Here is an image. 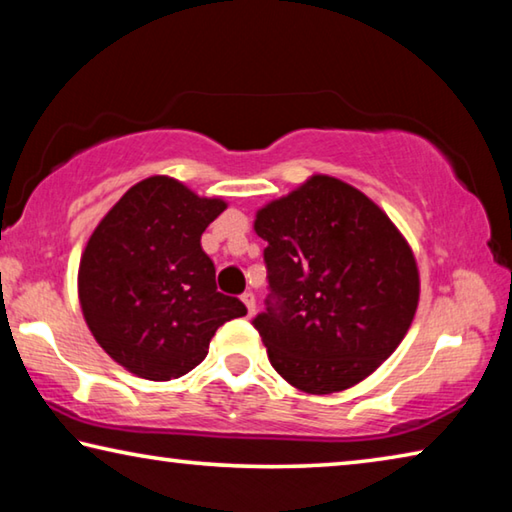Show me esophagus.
I'll list each match as a JSON object with an SVG mask.
<instances>
[{
  "mask_svg": "<svg viewBox=\"0 0 512 512\" xmlns=\"http://www.w3.org/2000/svg\"><path fill=\"white\" fill-rule=\"evenodd\" d=\"M241 302L246 305L248 316H253L255 314V296H253V293H244V296H241Z\"/></svg>",
  "mask_w": 512,
  "mask_h": 512,
  "instance_id": "obj_1",
  "label": "esophagus"
}]
</instances>
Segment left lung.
Returning a JSON list of instances; mask_svg holds the SVG:
<instances>
[{"label":"left lung","mask_w":512,"mask_h":512,"mask_svg":"<svg viewBox=\"0 0 512 512\" xmlns=\"http://www.w3.org/2000/svg\"><path fill=\"white\" fill-rule=\"evenodd\" d=\"M273 302L253 325L277 375L302 393L357 386L397 350L420 302L409 241L370 198L314 173L259 207Z\"/></svg>","instance_id":"1"}]
</instances>
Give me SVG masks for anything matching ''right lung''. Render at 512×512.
<instances>
[{"instance_id": "right-lung-1", "label": "right lung", "mask_w": 512, "mask_h": 512, "mask_svg": "<svg viewBox=\"0 0 512 512\" xmlns=\"http://www.w3.org/2000/svg\"><path fill=\"white\" fill-rule=\"evenodd\" d=\"M228 203L198 196L171 176L133 185L85 244L79 302L112 361L133 375L169 381L207 357L216 329L246 316L244 302L216 291L201 237Z\"/></svg>"}]
</instances>
